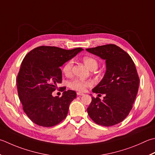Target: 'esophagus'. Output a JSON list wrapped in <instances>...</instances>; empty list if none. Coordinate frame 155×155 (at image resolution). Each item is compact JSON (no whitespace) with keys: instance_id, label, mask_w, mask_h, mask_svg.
<instances>
[{"instance_id":"esophagus-1","label":"esophagus","mask_w":155,"mask_h":155,"mask_svg":"<svg viewBox=\"0 0 155 155\" xmlns=\"http://www.w3.org/2000/svg\"><path fill=\"white\" fill-rule=\"evenodd\" d=\"M77 95H78V96H83V95H84L83 93H81V92H77Z\"/></svg>"}]
</instances>
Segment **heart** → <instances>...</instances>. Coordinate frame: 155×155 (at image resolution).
<instances>
[{
	"label": "heart",
	"mask_w": 155,
	"mask_h": 155,
	"mask_svg": "<svg viewBox=\"0 0 155 155\" xmlns=\"http://www.w3.org/2000/svg\"><path fill=\"white\" fill-rule=\"evenodd\" d=\"M83 62L84 63L89 69L91 71H95L98 67V62L95 58L90 56H85L83 58ZM74 62L72 60H69L63 66L62 71L65 75L71 76L72 74V66H73ZM93 84V82L91 80L84 81L80 78H75L70 82L69 87L71 89L78 91H84L88 87H91Z\"/></svg>",
	"instance_id": "heart-1"
}]
</instances>
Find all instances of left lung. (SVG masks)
Segmentation results:
<instances>
[{
    "instance_id": "left-lung-1",
    "label": "left lung",
    "mask_w": 155,
    "mask_h": 155,
    "mask_svg": "<svg viewBox=\"0 0 155 155\" xmlns=\"http://www.w3.org/2000/svg\"><path fill=\"white\" fill-rule=\"evenodd\" d=\"M86 50L105 60L106 65L104 77L93 89V93L104 94L105 97L103 100L92 97L88 114L99 125H116L128 116L138 93L139 78L135 64L129 54L116 45Z\"/></svg>"
}]
</instances>
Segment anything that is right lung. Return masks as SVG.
Here are the masks:
<instances>
[{
	"mask_svg": "<svg viewBox=\"0 0 155 155\" xmlns=\"http://www.w3.org/2000/svg\"><path fill=\"white\" fill-rule=\"evenodd\" d=\"M82 50L81 48L67 50L39 46L24 58L17 77V87L23 111L33 123L51 127L67 116L69 105L77 93L65 91L58 97H54L52 92L62 83L60 67Z\"/></svg>",
	"mask_w": 155,
	"mask_h": 155,
	"instance_id": "obj_1",
	"label": "right lung"
}]
</instances>
